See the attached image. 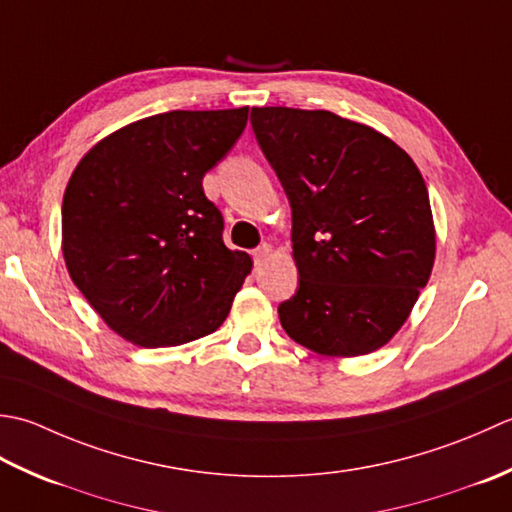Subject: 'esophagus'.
<instances>
[{
    "label": "esophagus",
    "instance_id": "34e87169",
    "mask_svg": "<svg viewBox=\"0 0 512 512\" xmlns=\"http://www.w3.org/2000/svg\"><path fill=\"white\" fill-rule=\"evenodd\" d=\"M271 256V245H267V243H263L260 245L258 249H254V260H256V265H260V263H265V260Z\"/></svg>",
    "mask_w": 512,
    "mask_h": 512
}]
</instances>
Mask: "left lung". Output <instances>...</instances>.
I'll return each mask as SVG.
<instances>
[{
  "label": "left lung",
  "mask_w": 512,
  "mask_h": 512,
  "mask_svg": "<svg viewBox=\"0 0 512 512\" xmlns=\"http://www.w3.org/2000/svg\"><path fill=\"white\" fill-rule=\"evenodd\" d=\"M252 125L291 205L300 285L278 307L280 325L325 358L384 347L435 263L420 170L382 132L329 110L252 108Z\"/></svg>",
  "instance_id": "left-lung-1"
}]
</instances>
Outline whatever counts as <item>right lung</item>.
<instances>
[{
	"mask_svg": "<svg viewBox=\"0 0 512 512\" xmlns=\"http://www.w3.org/2000/svg\"><path fill=\"white\" fill-rule=\"evenodd\" d=\"M249 108L170 110L83 154L61 205L72 283L137 347H179L223 325L254 260L223 243L203 176L241 137Z\"/></svg>",
	"mask_w": 512,
	"mask_h": 512,
	"instance_id": "1",
	"label": "right lung"
}]
</instances>
